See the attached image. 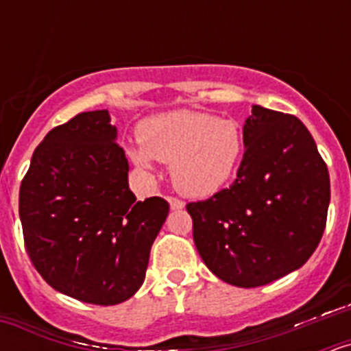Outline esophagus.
Here are the masks:
<instances>
[{"instance_id":"esophagus-1","label":"esophagus","mask_w":351,"mask_h":351,"mask_svg":"<svg viewBox=\"0 0 351 351\" xmlns=\"http://www.w3.org/2000/svg\"><path fill=\"white\" fill-rule=\"evenodd\" d=\"M167 200H169V204H170V207H172V209H182V207H184V202H182V200H179V198H176V197H167Z\"/></svg>"}]
</instances>
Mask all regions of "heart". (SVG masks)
<instances>
[{"label": "heart", "mask_w": 351, "mask_h": 351, "mask_svg": "<svg viewBox=\"0 0 351 351\" xmlns=\"http://www.w3.org/2000/svg\"><path fill=\"white\" fill-rule=\"evenodd\" d=\"M142 147L132 149V160L149 167L151 158L170 163L179 191L209 197L234 178L243 160L244 138L232 119L213 114L176 110L145 119L138 126Z\"/></svg>", "instance_id": "obj_1"}]
</instances>
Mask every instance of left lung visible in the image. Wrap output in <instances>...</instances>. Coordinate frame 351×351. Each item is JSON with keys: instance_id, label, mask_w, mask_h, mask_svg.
<instances>
[{"instance_id": "1", "label": "left lung", "mask_w": 351, "mask_h": 351, "mask_svg": "<svg viewBox=\"0 0 351 351\" xmlns=\"http://www.w3.org/2000/svg\"><path fill=\"white\" fill-rule=\"evenodd\" d=\"M243 138L235 181L186 209L209 271L234 287L255 288L302 267L315 253L330 179L311 133L291 114L255 105Z\"/></svg>"}]
</instances>
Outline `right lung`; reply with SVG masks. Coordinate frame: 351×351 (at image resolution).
<instances>
[{
	"label": "right lung",
	"mask_w": 351,
	"mask_h": 351,
	"mask_svg": "<svg viewBox=\"0 0 351 351\" xmlns=\"http://www.w3.org/2000/svg\"><path fill=\"white\" fill-rule=\"evenodd\" d=\"M107 110L80 112L35 149L21 182L24 246L54 290L98 306L125 302L144 283L169 202H137L128 160Z\"/></svg>",
	"instance_id": "add662e5"
}]
</instances>
